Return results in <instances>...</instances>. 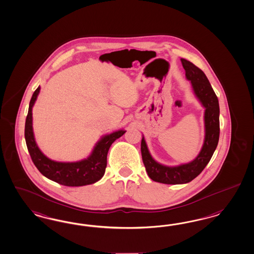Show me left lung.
Returning a JSON list of instances; mask_svg holds the SVG:
<instances>
[{"label": "left lung", "mask_w": 254, "mask_h": 254, "mask_svg": "<svg viewBox=\"0 0 254 254\" xmlns=\"http://www.w3.org/2000/svg\"><path fill=\"white\" fill-rule=\"evenodd\" d=\"M186 79L191 82L192 91L205 108V138L201 151L192 161L169 167L155 161L150 154L142 136L140 150L147 174L154 182L165 185H184L197 177L206 168L218 145L220 136L219 100L206 74L192 62L181 59Z\"/></svg>", "instance_id": "left-lung-1"}]
</instances>
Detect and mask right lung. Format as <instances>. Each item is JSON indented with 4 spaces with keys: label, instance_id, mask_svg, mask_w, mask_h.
Instances as JSON below:
<instances>
[{
    "label": "right lung",
    "instance_id": "right-lung-1",
    "mask_svg": "<svg viewBox=\"0 0 254 254\" xmlns=\"http://www.w3.org/2000/svg\"><path fill=\"white\" fill-rule=\"evenodd\" d=\"M40 86L34 91L25 123V139L31 160L45 177L65 186H84L100 181L105 173L107 154L113 142L123 136L126 130L115 131L101 137L93 148L91 154L81 161L58 162L51 160L39 149L32 128V107L37 100Z\"/></svg>",
    "mask_w": 254,
    "mask_h": 254
}]
</instances>
